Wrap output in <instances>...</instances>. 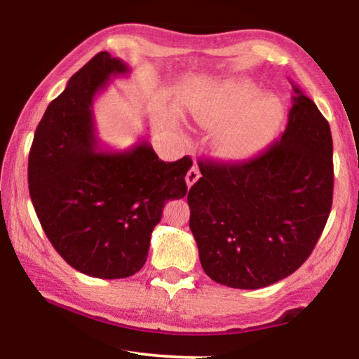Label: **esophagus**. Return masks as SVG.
<instances>
[{"label":"esophagus","mask_w":359,"mask_h":359,"mask_svg":"<svg viewBox=\"0 0 359 359\" xmlns=\"http://www.w3.org/2000/svg\"><path fill=\"white\" fill-rule=\"evenodd\" d=\"M198 179H199V169H198V166H196V165H193V166L190 168V171L187 172V177H185L188 188H190V187H193L194 184H196Z\"/></svg>","instance_id":"obj_1"}]
</instances>
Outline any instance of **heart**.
Returning <instances> with one entry per match:
<instances>
[{
    "mask_svg": "<svg viewBox=\"0 0 359 359\" xmlns=\"http://www.w3.org/2000/svg\"><path fill=\"white\" fill-rule=\"evenodd\" d=\"M191 115L201 126H220L214 149L226 160H242L272 141L280 128L285 109L274 95L250 79L233 77L217 85L191 104Z\"/></svg>",
    "mask_w": 359,
    "mask_h": 359,
    "instance_id": "heart-1",
    "label": "heart"
}]
</instances>
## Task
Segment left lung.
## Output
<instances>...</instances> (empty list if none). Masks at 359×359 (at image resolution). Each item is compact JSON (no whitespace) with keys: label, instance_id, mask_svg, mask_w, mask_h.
<instances>
[{"label":"left lung","instance_id":"left-lung-1","mask_svg":"<svg viewBox=\"0 0 359 359\" xmlns=\"http://www.w3.org/2000/svg\"><path fill=\"white\" fill-rule=\"evenodd\" d=\"M282 137L245 163L199 161L188 191L190 229L212 280L258 290L312 253L332 204V137L315 102L294 87Z\"/></svg>","mask_w":359,"mask_h":359}]
</instances>
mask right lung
Segmentation results:
<instances>
[{
	"label": "right lung",
	"instance_id": "1",
	"mask_svg": "<svg viewBox=\"0 0 359 359\" xmlns=\"http://www.w3.org/2000/svg\"><path fill=\"white\" fill-rule=\"evenodd\" d=\"M123 60L100 52L48 104L28 158L29 196L48 241L69 266L96 278H125L149 257L151 231L169 199L187 194L188 156L161 161L147 141L102 150L92 114Z\"/></svg>",
	"mask_w": 359,
	"mask_h": 359
}]
</instances>
